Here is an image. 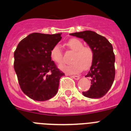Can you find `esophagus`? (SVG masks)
Returning <instances> with one entry per match:
<instances>
[{
  "label": "esophagus",
  "instance_id": "obj_1",
  "mask_svg": "<svg viewBox=\"0 0 131 131\" xmlns=\"http://www.w3.org/2000/svg\"><path fill=\"white\" fill-rule=\"evenodd\" d=\"M71 77L73 79H75V80H78V79H79V78H80V76H79V75H72Z\"/></svg>",
  "mask_w": 131,
  "mask_h": 131
}]
</instances>
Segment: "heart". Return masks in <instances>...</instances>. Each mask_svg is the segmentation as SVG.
Instances as JSON below:
<instances>
[{"label":"heart","mask_w":131,"mask_h":131,"mask_svg":"<svg viewBox=\"0 0 131 131\" xmlns=\"http://www.w3.org/2000/svg\"><path fill=\"white\" fill-rule=\"evenodd\" d=\"M68 46L71 50L75 52L71 64H64L60 66V70L67 73L73 74L80 72L83 68H89L92 64L94 58V53L90 46H83L81 40L73 38L68 41ZM50 58L52 60L61 64L63 62V53L59 44H56L50 51Z\"/></svg>","instance_id":"b5f03b06"}]
</instances>
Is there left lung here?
<instances>
[{
	"label": "left lung",
	"instance_id": "left-lung-1",
	"mask_svg": "<svg viewBox=\"0 0 131 131\" xmlns=\"http://www.w3.org/2000/svg\"><path fill=\"white\" fill-rule=\"evenodd\" d=\"M70 35L83 39L94 53L93 63L86 77L91 78V87L83 95L89 98H100L106 95L115 77V56L113 48L105 37L92 31H84Z\"/></svg>",
	"mask_w": 131,
	"mask_h": 131
}]
</instances>
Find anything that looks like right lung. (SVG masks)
<instances>
[{
  "label": "right lung",
  "mask_w": 131,
  "mask_h": 131,
  "mask_svg": "<svg viewBox=\"0 0 131 131\" xmlns=\"http://www.w3.org/2000/svg\"><path fill=\"white\" fill-rule=\"evenodd\" d=\"M61 34H31L20 41L14 52V69L20 88L34 100L46 101L58 91L64 73L51 60L50 51L62 39Z\"/></svg>",
  "instance_id": "obj_1"
}]
</instances>
